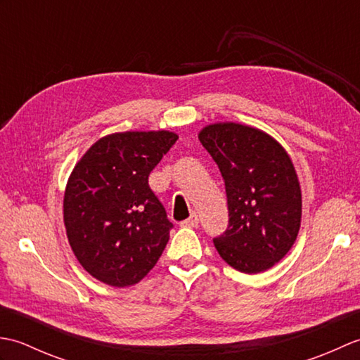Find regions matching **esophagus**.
<instances>
[{
	"label": "esophagus",
	"mask_w": 360,
	"mask_h": 360,
	"mask_svg": "<svg viewBox=\"0 0 360 360\" xmlns=\"http://www.w3.org/2000/svg\"><path fill=\"white\" fill-rule=\"evenodd\" d=\"M181 226H184V227H196L198 226V215H195V213H193V215L190 217L188 219L182 221Z\"/></svg>",
	"instance_id": "34e87169"
}]
</instances>
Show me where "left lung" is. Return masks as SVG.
Instances as JSON below:
<instances>
[{
  "instance_id": "1",
  "label": "left lung",
  "mask_w": 360,
  "mask_h": 360,
  "mask_svg": "<svg viewBox=\"0 0 360 360\" xmlns=\"http://www.w3.org/2000/svg\"><path fill=\"white\" fill-rule=\"evenodd\" d=\"M224 179L229 226L213 238L219 257L244 274L278 263L300 229L302 192L292 160L262 129L224 122L201 129Z\"/></svg>"
}]
</instances>
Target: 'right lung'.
Returning <instances> with one entry per match:
<instances>
[{
  "mask_svg": "<svg viewBox=\"0 0 360 360\" xmlns=\"http://www.w3.org/2000/svg\"><path fill=\"white\" fill-rule=\"evenodd\" d=\"M178 141L170 131H125L98 139L68 181L63 218L74 255L110 286L136 285L167 246L173 224L148 176Z\"/></svg>",
  "mask_w": 360,
  "mask_h": 360,
  "instance_id": "right-lung-1",
  "label": "right lung"
}]
</instances>
